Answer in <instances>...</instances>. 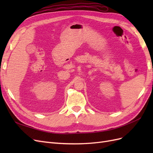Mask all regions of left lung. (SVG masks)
<instances>
[{
	"label": "left lung",
	"mask_w": 153,
	"mask_h": 153,
	"mask_svg": "<svg viewBox=\"0 0 153 153\" xmlns=\"http://www.w3.org/2000/svg\"><path fill=\"white\" fill-rule=\"evenodd\" d=\"M152 71H153V69H152Z\"/></svg>",
	"instance_id": "obj_1"
}]
</instances>
